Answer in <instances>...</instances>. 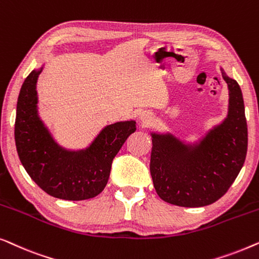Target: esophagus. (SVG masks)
<instances>
[{"label":"esophagus","mask_w":259,"mask_h":259,"mask_svg":"<svg viewBox=\"0 0 259 259\" xmlns=\"http://www.w3.org/2000/svg\"><path fill=\"white\" fill-rule=\"evenodd\" d=\"M139 118H140V120H141V122H143L145 126H147L148 123L151 122L152 115H151L148 112H141L140 115H139Z\"/></svg>","instance_id":"1"}]
</instances>
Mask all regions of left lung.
Listing matches in <instances>:
<instances>
[{"label": "left lung", "mask_w": 259, "mask_h": 259, "mask_svg": "<svg viewBox=\"0 0 259 259\" xmlns=\"http://www.w3.org/2000/svg\"><path fill=\"white\" fill-rule=\"evenodd\" d=\"M229 88V112L199 143L185 144L171 133H151V176L162 200L184 207L206 206L228 192L242 169L247 151L243 94L236 80Z\"/></svg>", "instance_id": "obj_1"}]
</instances>
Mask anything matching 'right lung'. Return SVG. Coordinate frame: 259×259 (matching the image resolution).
<instances>
[{
  "label": "right lung",
  "instance_id": "add662e5",
  "mask_svg": "<svg viewBox=\"0 0 259 259\" xmlns=\"http://www.w3.org/2000/svg\"><path fill=\"white\" fill-rule=\"evenodd\" d=\"M42 69H34L26 77L17 99L15 143L20 160L49 196L65 200L91 199L105 189L113 159L136 132V121L107 125L84 150L61 147L37 113L36 82Z\"/></svg>",
  "mask_w": 259,
  "mask_h": 259
}]
</instances>
